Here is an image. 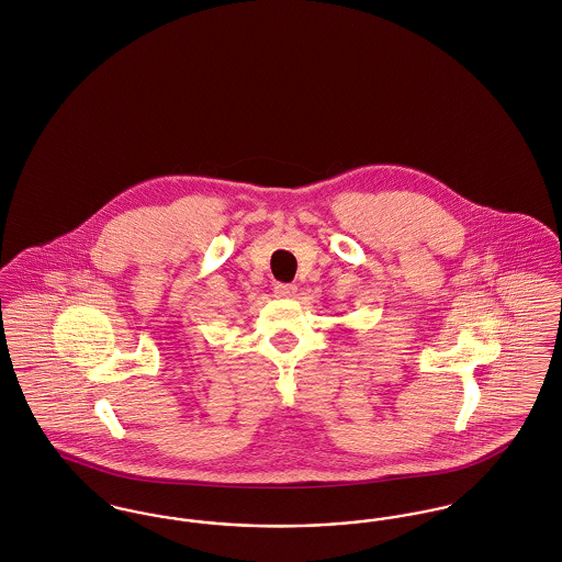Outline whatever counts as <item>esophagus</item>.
<instances>
[{"mask_svg":"<svg viewBox=\"0 0 562 562\" xmlns=\"http://www.w3.org/2000/svg\"><path fill=\"white\" fill-rule=\"evenodd\" d=\"M296 292H299V288L292 285V283H277L274 285V294L279 299H292V296H296Z\"/></svg>","mask_w":562,"mask_h":562,"instance_id":"1","label":"esophagus"}]
</instances>
